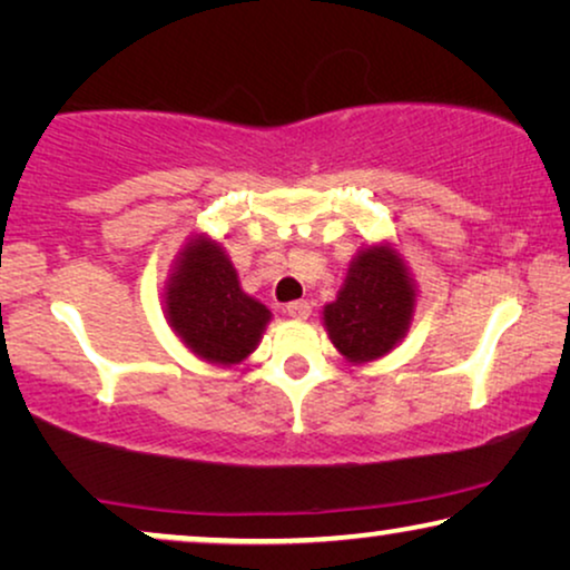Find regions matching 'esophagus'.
<instances>
[{
  "mask_svg": "<svg viewBox=\"0 0 570 570\" xmlns=\"http://www.w3.org/2000/svg\"><path fill=\"white\" fill-rule=\"evenodd\" d=\"M285 311H287V316H293V318H308L311 316V303L308 301H291L285 306Z\"/></svg>",
  "mask_w": 570,
  "mask_h": 570,
  "instance_id": "1",
  "label": "esophagus"
}]
</instances>
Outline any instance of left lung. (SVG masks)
Returning a JSON list of instances; mask_svg holds the SVG:
<instances>
[{"instance_id": "obj_1", "label": "left lung", "mask_w": 570, "mask_h": 570, "mask_svg": "<svg viewBox=\"0 0 570 570\" xmlns=\"http://www.w3.org/2000/svg\"><path fill=\"white\" fill-rule=\"evenodd\" d=\"M415 291L392 248H368L353 262L337 301L324 308L326 332L350 361L386 355L407 330Z\"/></svg>"}]
</instances>
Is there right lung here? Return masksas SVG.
<instances>
[{"instance_id":"1","label":"right lung","mask_w":570,"mask_h":570,"mask_svg":"<svg viewBox=\"0 0 570 570\" xmlns=\"http://www.w3.org/2000/svg\"><path fill=\"white\" fill-rule=\"evenodd\" d=\"M166 303L186 345L213 363L244 361L269 322V311L240 291L225 252L207 238L184 252Z\"/></svg>"}]
</instances>
